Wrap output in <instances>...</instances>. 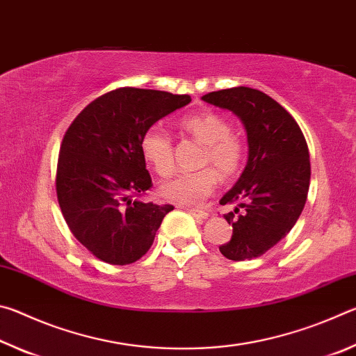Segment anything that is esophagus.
<instances>
[{
  "mask_svg": "<svg viewBox=\"0 0 356 356\" xmlns=\"http://www.w3.org/2000/svg\"><path fill=\"white\" fill-rule=\"evenodd\" d=\"M186 212H188L190 215H193V216H196V218H200V220H206L207 216H209V213L206 212V210H201V209H193V207H184Z\"/></svg>",
  "mask_w": 356,
  "mask_h": 356,
  "instance_id": "esophagus-1",
  "label": "esophagus"
}]
</instances>
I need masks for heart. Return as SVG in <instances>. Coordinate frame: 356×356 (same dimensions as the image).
Segmentation results:
<instances>
[{
    "mask_svg": "<svg viewBox=\"0 0 356 356\" xmlns=\"http://www.w3.org/2000/svg\"><path fill=\"white\" fill-rule=\"evenodd\" d=\"M179 125L184 134L204 146L200 163L210 165L216 170L201 168L180 172L160 186V195L171 202L200 204L213 191L218 174L221 179H231L240 171L245 160V144L232 134L231 124L213 111L191 114L180 120ZM140 149L159 176H170L176 168L172 140L161 125H150L144 130Z\"/></svg>",
    "mask_w": 356,
    "mask_h": 356,
    "instance_id": "obj_1",
    "label": "heart"
}]
</instances>
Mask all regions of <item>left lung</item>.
I'll return each mask as SVG.
<instances>
[{
    "label": "left lung",
    "instance_id": "left-lung-1",
    "mask_svg": "<svg viewBox=\"0 0 356 356\" xmlns=\"http://www.w3.org/2000/svg\"><path fill=\"white\" fill-rule=\"evenodd\" d=\"M202 100L232 111L246 130L248 161L220 200L236 206L225 215L232 237L220 251L231 261H248L273 248L301 215L311 180L308 144L291 114L257 89H222Z\"/></svg>",
    "mask_w": 356,
    "mask_h": 356
}]
</instances>
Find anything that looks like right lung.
<instances>
[{"mask_svg":"<svg viewBox=\"0 0 356 356\" xmlns=\"http://www.w3.org/2000/svg\"><path fill=\"white\" fill-rule=\"evenodd\" d=\"M190 102L186 94L119 88L91 102L65 131L58 202L75 238L100 261L136 262L174 209L134 200L152 186L140 141L144 130Z\"/></svg>","mask_w":356,"mask_h":356,"instance_id":"right-lung-1","label":"right lung"}]
</instances>
